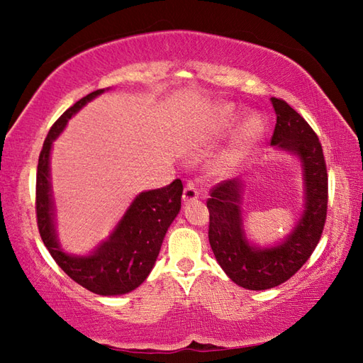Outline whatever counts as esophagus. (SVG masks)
<instances>
[{
  "instance_id": "1",
  "label": "esophagus",
  "mask_w": 363,
  "mask_h": 363,
  "mask_svg": "<svg viewBox=\"0 0 363 363\" xmlns=\"http://www.w3.org/2000/svg\"><path fill=\"white\" fill-rule=\"evenodd\" d=\"M198 190H196V187H195V184L191 182V181H189L187 184H186V187H184V194H182V199L184 201H194V199H196L198 198Z\"/></svg>"
}]
</instances>
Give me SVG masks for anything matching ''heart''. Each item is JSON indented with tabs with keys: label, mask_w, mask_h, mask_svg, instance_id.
<instances>
[{
	"label": "heart",
	"mask_w": 363,
	"mask_h": 363,
	"mask_svg": "<svg viewBox=\"0 0 363 363\" xmlns=\"http://www.w3.org/2000/svg\"><path fill=\"white\" fill-rule=\"evenodd\" d=\"M233 117H234L233 107L230 106L221 107V109L217 112V118L213 121V126H212L213 133H218V130L225 129L230 123V120H233ZM262 129H264V123H262V118L259 115L256 113L248 115V117L243 120L240 129H238L237 142L243 143L246 140H250V138L257 137L262 133ZM237 162H238V150L237 148L229 150L228 152H225V156L220 159V164H218L220 172H230V169L237 165Z\"/></svg>",
	"instance_id": "obj_1"
}]
</instances>
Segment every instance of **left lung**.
<instances>
[{
  "instance_id": "left-lung-1",
  "label": "left lung",
  "mask_w": 363,
  "mask_h": 363,
  "mask_svg": "<svg viewBox=\"0 0 363 363\" xmlns=\"http://www.w3.org/2000/svg\"><path fill=\"white\" fill-rule=\"evenodd\" d=\"M272 104L276 112L272 145L295 154L303 165L304 212L296 226L279 245L259 248L243 230L240 177L220 182L207 199L215 259L229 279L248 290L273 289L290 279L317 248L328 212V169L317 134L284 99L272 98Z\"/></svg>"
}]
</instances>
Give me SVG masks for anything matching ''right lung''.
<instances>
[{"label": "right lung", "mask_w": 363, "mask_h": 363, "mask_svg": "<svg viewBox=\"0 0 363 363\" xmlns=\"http://www.w3.org/2000/svg\"><path fill=\"white\" fill-rule=\"evenodd\" d=\"M103 91L104 89H99L81 98L51 126L38 156L35 212L38 233L56 264L84 289L96 295L113 296L133 291L148 277L167 230L181 211L184 189L181 179H174L167 187L138 194L109 238L89 256H73L60 248L50 176L52 142L62 133L67 121Z\"/></svg>", "instance_id": "obj_1"}]
</instances>
